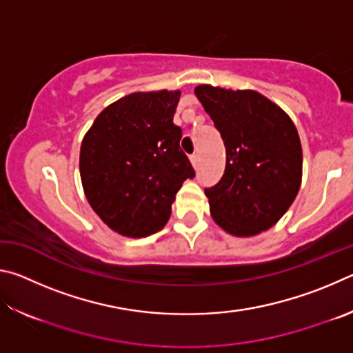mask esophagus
<instances>
[{
  "label": "esophagus",
  "mask_w": 353,
  "mask_h": 353,
  "mask_svg": "<svg viewBox=\"0 0 353 353\" xmlns=\"http://www.w3.org/2000/svg\"><path fill=\"white\" fill-rule=\"evenodd\" d=\"M190 162H191V165H193V168L194 170H198V166H199V155L198 154H193L190 157Z\"/></svg>",
  "instance_id": "obj_1"
}]
</instances>
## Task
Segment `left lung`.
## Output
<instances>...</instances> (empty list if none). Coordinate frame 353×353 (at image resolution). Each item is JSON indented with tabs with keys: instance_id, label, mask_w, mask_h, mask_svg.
Masks as SVG:
<instances>
[{
	"instance_id": "left-lung-1",
	"label": "left lung",
	"mask_w": 353,
	"mask_h": 353,
	"mask_svg": "<svg viewBox=\"0 0 353 353\" xmlns=\"http://www.w3.org/2000/svg\"><path fill=\"white\" fill-rule=\"evenodd\" d=\"M194 94L225 146L221 181L205 188L210 213L235 236L268 230L288 210L302 181V146L291 118L254 90L198 85Z\"/></svg>"
}]
</instances>
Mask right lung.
Segmentation results:
<instances>
[{
  "instance_id": "obj_1",
  "label": "right lung",
  "mask_w": 353,
  "mask_h": 353,
  "mask_svg": "<svg viewBox=\"0 0 353 353\" xmlns=\"http://www.w3.org/2000/svg\"><path fill=\"white\" fill-rule=\"evenodd\" d=\"M181 92H139L99 113L81 145L83 193L98 216L124 236L168 223L171 204L194 170L172 123Z\"/></svg>"
}]
</instances>
